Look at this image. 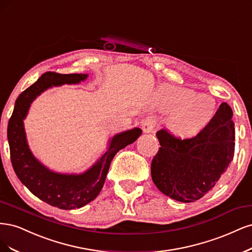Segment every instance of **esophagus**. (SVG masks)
<instances>
[{"mask_svg":"<svg viewBox=\"0 0 252 252\" xmlns=\"http://www.w3.org/2000/svg\"><path fill=\"white\" fill-rule=\"evenodd\" d=\"M142 128L144 133H153L155 129V120L153 118H147L142 123Z\"/></svg>","mask_w":252,"mask_h":252,"instance_id":"obj_1","label":"esophagus"}]
</instances>
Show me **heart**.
I'll return each instance as SVG.
<instances>
[{
    "instance_id": "heart-1",
    "label": "heart",
    "mask_w": 252,
    "mask_h": 252,
    "mask_svg": "<svg viewBox=\"0 0 252 252\" xmlns=\"http://www.w3.org/2000/svg\"><path fill=\"white\" fill-rule=\"evenodd\" d=\"M160 108L173 111L168 127L175 135L191 137L205 128L216 114V102L207 95L176 87H163L158 92Z\"/></svg>"
}]
</instances>
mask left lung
<instances>
[{"instance_id":"8db88e82","label":"left lung","mask_w":252,"mask_h":252,"mask_svg":"<svg viewBox=\"0 0 252 252\" xmlns=\"http://www.w3.org/2000/svg\"><path fill=\"white\" fill-rule=\"evenodd\" d=\"M232 110L226 102L196 136L179 139L166 129L156 136L161 147L151 165L157 189L176 201L194 202L212 190L226 172L234 154Z\"/></svg>"}]
</instances>
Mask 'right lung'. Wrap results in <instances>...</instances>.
Returning a JSON list of instances; mask_svg holds the SVG:
<instances>
[{"mask_svg": "<svg viewBox=\"0 0 252 252\" xmlns=\"http://www.w3.org/2000/svg\"><path fill=\"white\" fill-rule=\"evenodd\" d=\"M88 74H59L47 72L37 82L24 91L15 101L14 110L8 123L7 137L10 148L11 163L21 182L36 196L54 207L74 209L85 206L100 192L110 164L118 151L135 142L142 129L134 127L113 136L107 151L95 163L82 174L56 173L39 162L29 149L24 119L31 103L47 89L76 85L87 79Z\"/></svg>", "mask_w": 252, "mask_h": 252, "instance_id": "1", "label": "right lung"}]
</instances>
